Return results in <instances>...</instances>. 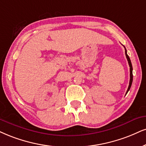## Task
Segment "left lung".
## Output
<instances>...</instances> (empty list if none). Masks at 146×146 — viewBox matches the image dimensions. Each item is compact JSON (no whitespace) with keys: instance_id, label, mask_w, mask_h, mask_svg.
Masks as SVG:
<instances>
[{"instance_id":"left-lung-1","label":"left lung","mask_w":146,"mask_h":146,"mask_svg":"<svg viewBox=\"0 0 146 146\" xmlns=\"http://www.w3.org/2000/svg\"><path fill=\"white\" fill-rule=\"evenodd\" d=\"M124 47H125V46H124ZM125 55H126V57H127V61H128L129 67H130V81H129V85L128 89H127V93H126V94H127V93H128V91H129V89H130V88L131 87V84H132V82H133V67H132V64H131V59H130V58H129V55H127V49H126V48H125Z\"/></svg>"}]
</instances>
